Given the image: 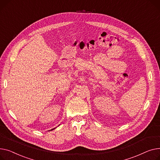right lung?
<instances>
[{
    "label": "right lung",
    "mask_w": 160,
    "mask_h": 160,
    "mask_svg": "<svg viewBox=\"0 0 160 160\" xmlns=\"http://www.w3.org/2000/svg\"><path fill=\"white\" fill-rule=\"evenodd\" d=\"M53 129H54V128H53ZM53 130V129H52V130Z\"/></svg>",
    "instance_id": "1"
}]
</instances>
